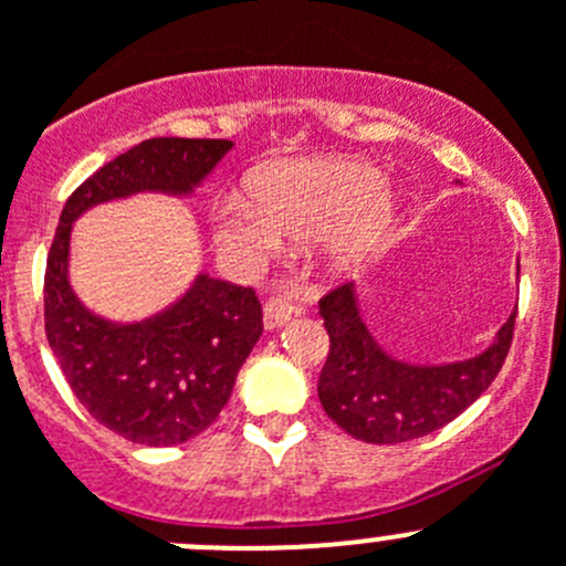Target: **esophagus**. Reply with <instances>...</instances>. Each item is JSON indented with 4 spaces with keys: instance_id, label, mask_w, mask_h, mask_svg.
Returning <instances> with one entry per match:
<instances>
[{
    "instance_id": "1",
    "label": "esophagus",
    "mask_w": 566,
    "mask_h": 566,
    "mask_svg": "<svg viewBox=\"0 0 566 566\" xmlns=\"http://www.w3.org/2000/svg\"><path fill=\"white\" fill-rule=\"evenodd\" d=\"M293 313H295V307L290 304L287 298H271V301H265V310H262V324H265L268 332H276V329H282L290 318H293Z\"/></svg>"
}]
</instances>
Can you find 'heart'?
<instances>
[{
    "mask_svg": "<svg viewBox=\"0 0 566 566\" xmlns=\"http://www.w3.org/2000/svg\"><path fill=\"white\" fill-rule=\"evenodd\" d=\"M390 220L394 195L374 164L301 158L259 178L251 198H226L218 209V237L251 265L276 256L284 240H315L326 265L346 273L377 253Z\"/></svg>",
    "mask_w": 566,
    "mask_h": 566,
    "instance_id": "b5f03b06",
    "label": "heart"
}]
</instances>
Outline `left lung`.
<instances>
[{
	"mask_svg": "<svg viewBox=\"0 0 566 566\" xmlns=\"http://www.w3.org/2000/svg\"><path fill=\"white\" fill-rule=\"evenodd\" d=\"M321 318L332 340L318 379L326 416L360 441L405 443L450 424L494 382L514 337L516 310L483 352L447 363H413L388 352L363 315L357 282L332 290L321 301Z\"/></svg>",
	"mask_w": 566,
	"mask_h": 566,
	"instance_id": "1",
	"label": "left lung"
}]
</instances>
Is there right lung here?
<instances>
[{"label":"right lung","mask_w":566,"mask_h":566,"mask_svg":"<svg viewBox=\"0 0 566 566\" xmlns=\"http://www.w3.org/2000/svg\"><path fill=\"white\" fill-rule=\"evenodd\" d=\"M231 150L229 139L156 136L99 167L61 211L46 259V340L77 402L134 443L176 447L218 419L262 335V307L251 287L198 271L176 301L145 318L94 313L69 279L72 229L111 200L192 198Z\"/></svg>","instance_id":"add662e5"}]
</instances>
